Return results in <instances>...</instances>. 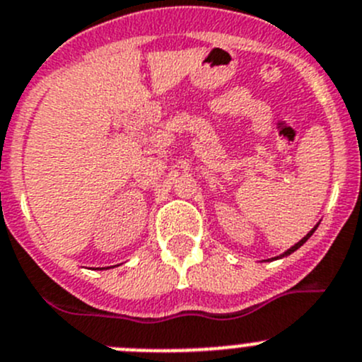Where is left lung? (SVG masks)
Returning <instances> with one entry per match:
<instances>
[{"label": "left lung", "instance_id": "left-lung-1", "mask_svg": "<svg viewBox=\"0 0 362 362\" xmlns=\"http://www.w3.org/2000/svg\"><path fill=\"white\" fill-rule=\"evenodd\" d=\"M317 227H318V223H317V225H315V227H313V228H311V230H310V232H308V234H306V235H304V238L301 239V241H298V243H296V245H294V246H291V248H288V250H287V252H284V253H281V255L274 257V259H271V260H276V259H284V257L291 255V253H294V252H296V250H299V248H301V246L304 245V243H306V241H308V239H310V238H311V235H313V232H315V230H317Z\"/></svg>", "mask_w": 362, "mask_h": 362}]
</instances>
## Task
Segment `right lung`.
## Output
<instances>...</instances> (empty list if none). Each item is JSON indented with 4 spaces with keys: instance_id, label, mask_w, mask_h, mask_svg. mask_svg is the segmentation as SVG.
<instances>
[{
    "instance_id": "add662e5",
    "label": "right lung",
    "mask_w": 362,
    "mask_h": 362,
    "mask_svg": "<svg viewBox=\"0 0 362 362\" xmlns=\"http://www.w3.org/2000/svg\"><path fill=\"white\" fill-rule=\"evenodd\" d=\"M102 269H109V267H102Z\"/></svg>"
}]
</instances>
